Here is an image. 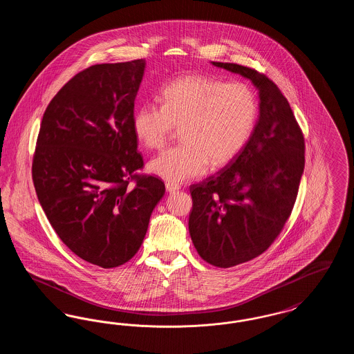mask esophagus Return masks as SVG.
<instances>
[{"instance_id": "esophagus-1", "label": "esophagus", "mask_w": 354, "mask_h": 354, "mask_svg": "<svg viewBox=\"0 0 354 354\" xmlns=\"http://www.w3.org/2000/svg\"><path fill=\"white\" fill-rule=\"evenodd\" d=\"M166 188H167L169 192H175V191H178V189L180 188V185H176V183H172V182H167V183H166Z\"/></svg>"}]
</instances>
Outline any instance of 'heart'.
<instances>
[{
    "instance_id": "b5f03b06",
    "label": "heart",
    "mask_w": 354,
    "mask_h": 354,
    "mask_svg": "<svg viewBox=\"0 0 354 354\" xmlns=\"http://www.w3.org/2000/svg\"><path fill=\"white\" fill-rule=\"evenodd\" d=\"M159 98L162 106L143 104L135 110L133 130L146 149L159 150L180 127L182 142L149 166L169 182L198 176L209 163L221 166L232 160L247 145L259 111L251 86L204 75L172 81Z\"/></svg>"
}]
</instances>
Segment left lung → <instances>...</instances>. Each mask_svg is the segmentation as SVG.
<instances>
[{
  "mask_svg": "<svg viewBox=\"0 0 354 354\" xmlns=\"http://www.w3.org/2000/svg\"><path fill=\"white\" fill-rule=\"evenodd\" d=\"M259 88L260 115L247 145L216 174L189 187L188 230L204 261L230 268L266 252L297 198L305 140L279 87L254 68L212 62Z\"/></svg>",
  "mask_w": 354,
  "mask_h": 354,
  "instance_id": "1",
  "label": "left lung"
}]
</instances>
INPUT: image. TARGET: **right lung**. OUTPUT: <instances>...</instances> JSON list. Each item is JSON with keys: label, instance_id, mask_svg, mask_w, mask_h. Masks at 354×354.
<instances>
[{"label": "right lung", "instance_id": "1", "mask_svg": "<svg viewBox=\"0 0 354 354\" xmlns=\"http://www.w3.org/2000/svg\"><path fill=\"white\" fill-rule=\"evenodd\" d=\"M146 62L102 64L74 75L41 122L32 176L51 227L73 253L115 268L139 251L165 183L138 174L133 130Z\"/></svg>", "mask_w": 354, "mask_h": 354}]
</instances>
